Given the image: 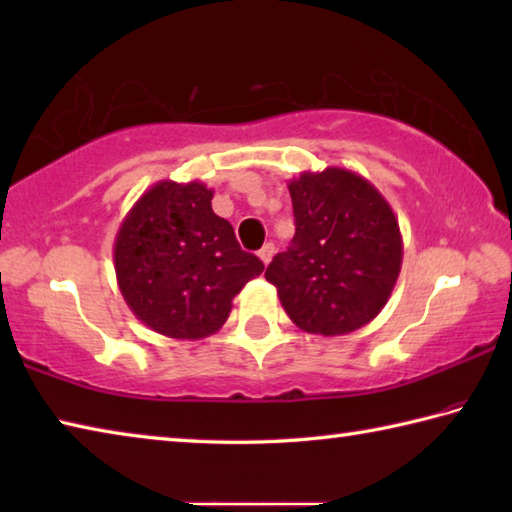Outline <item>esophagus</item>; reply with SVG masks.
<instances>
[{
	"mask_svg": "<svg viewBox=\"0 0 512 512\" xmlns=\"http://www.w3.org/2000/svg\"><path fill=\"white\" fill-rule=\"evenodd\" d=\"M273 255H275V246H273V244H264V246H262V250H259V259H262V262H264L266 266L271 264Z\"/></svg>",
	"mask_w": 512,
	"mask_h": 512,
	"instance_id": "34e87169",
	"label": "esophagus"
}]
</instances>
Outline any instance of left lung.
<instances>
[{
    "label": "left lung",
    "instance_id": "1",
    "mask_svg": "<svg viewBox=\"0 0 512 512\" xmlns=\"http://www.w3.org/2000/svg\"><path fill=\"white\" fill-rule=\"evenodd\" d=\"M296 235L266 280L309 334L343 336L368 325L391 298L402 268L393 207L350 169L305 171L289 183Z\"/></svg>",
    "mask_w": 512,
    "mask_h": 512
}]
</instances>
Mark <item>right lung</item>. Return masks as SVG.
Returning <instances> with one entry per match:
<instances>
[{"label": "right lung", "mask_w": 512, "mask_h": 512, "mask_svg": "<svg viewBox=\"0 0 512 512\" xmlns=\"http://www.w3.org/2000/svg\"><path fill=\"white\" fill-rule=\"evenodd\" d=\"M203 183L160 180L140 196L115 237L121 296L153 332L205 339L230 316L232 298L264 271L212 210Z\"/></svg>", "instance_id": "right-lung-1"}]
</instances>
